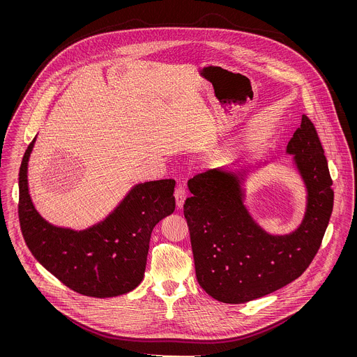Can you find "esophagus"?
Instances as JSON below:
<instances>
[{
	"label": "esophagus",
	"mask_w": 357,
	"mask_h": 357,
	"mask_svg": "<svg viewBox=\"0 0 357 357\" xmlns=\"http://www.w3.org/2000/svg\"><path fill=\"white\" fill-rule=\"evenodd\" d=\"M174 195H175V202H176V206L181 208L183 204H185V199H186V190H185V187L179 186L175 188V191H174Z\"/></svg>",
	"instance_id": "obj_1"
}]
</instances>
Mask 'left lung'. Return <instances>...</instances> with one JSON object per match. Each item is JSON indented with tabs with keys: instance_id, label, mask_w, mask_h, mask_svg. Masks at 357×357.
<instances>
[{
	"instance_id": "8db88e82",
	"label": "left lung",
	"mask_w": 357,
	"mask_h": 357,
	"mask_svg": "<svg viewBox=\"0 0 357 357\" xmlns=\"http://www.w3.org/2000/svg\"><path fill=\"white\" fill-rule=\"evenodd\" d=\"M287 151L307 187L305 218L289 236L273 237L255 225L242 204L239 174L208 170L188 181L192 195L183 213L197 280L221 303L243 304L284 288L305 272L321 246L333 210V182L319 134L305 115Z\"/></svg>"
}]
</instances>
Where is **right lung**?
<instances>
[{
	"mask_svg": "<svg viewBox=\"0 0 357 357\" xmlns=\"http://www.w3.org/2000/svg\"><path fill=\"white\" fill-rule=\"evenodd\" d=\"M18 174V220L34 258L66 287L89 297H115L142 282L153 226L175 210L174 179L137 185L104 221L73 231L52 226L34 210L28 191V159Z\"/></svg>",
	"mask_w": 357,
	"mask_h": 357,
	"instance_id": "right-lung-1",
	"label": "right lung"
}]
</instances>
